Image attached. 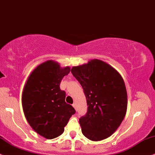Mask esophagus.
Segmentation results:
<instances>
[{
	"label": "esophagus",
	"instance_id": "obj_1",
	"mask_svg": "<svg viewBox=\"0 0 155 155\" xmlns=\"http://www.w3.org/2000/svg\"><path fill=\"white\" fill-rule=\"evenodd\" d=\"M72 106H73L74 108L76 110V104H73V105H72Z\"/></svg>",
	"mask_w": 155,
	"mask_h": 155
}]
</instances>
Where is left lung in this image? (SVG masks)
<instances>
[{"instance_id":"1","label":"left lung","mask_w":155,"mask_h":155,"mask_svg":"<svg viewBox=\"0 0 155 155\" xmlns=\"http://www.w3.org/2000/svg\"><path fill=\"white\" fill-rule=\"evenodd\" d=\"M72 74L84 89L88 110L80 117L83 135L93 141L106 139L118 128L126 114L127 91L123 77L99 59L73 67Z\"/></svg>"}]
</instances>
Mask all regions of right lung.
I'll return each instance as SVG.
<instances>
[{"instance_id":"add662e5","label":"right lung","mask_w":155,"mask_h":155,"mask_svg":"<svg viewBox=\"0 0 155 155\" xmlns=\"http://www.w3.org/2000/svg\"><path fill=\"white\" fill-rule=\"evenodd\" d=\"M53 60L43 62L33 70L25 85L22 96L24 114L32 128L47 139L61 135L70 117L76 113L65 102L66 93L60 83L70 72Z\"/></svg>"}]
</instances>
